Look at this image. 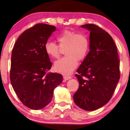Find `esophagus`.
I'll return each mask as SVG.
<instances>
[{
    "instance_id": "1",
    "label": "esophagus",
    "mask_w": 130,
    "mask_h": 130,
    "mask_svg": "<svg viewBox=\"0 0 130 130\" xmlns=\"http://www.w3.org/2000/svg\"><path fill=\"white\" fill-rule=\"evenodd\" d=\"M63 77L65 80H69V79H71V78H72V77H71L70 76H67V75H64Z\"/></svg>"
}]
</instances>
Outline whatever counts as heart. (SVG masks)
Listing matches in <instances>:
<instances>
[{"label":"heart","instance_id":"obj_1","mask_svg":"<svg viewBox=\"0 0 130 130\" xmlns=\"http://www.w3.org/2000/svg\"><path fill=\"white\" fill-rule=\"evenodd\" d=\"M56 39L58 45L53 41H47L44 45V50L48 56L58 59L61 56V49H66V57L56 62L54 68L63 74H70L77 67V60L82 61L88 56L89 41L85 35L70 30H65Z\"/></svg>","mask_w":130,"mask_h":130}]
</instances>
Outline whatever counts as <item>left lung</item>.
Segmentation results:
<instances>
[{
	"instance_id": "obj_1",
	"label": "left lung",
	"mask_w": 130,
	"mask_h": 130,
	"mask_svg": "<svg viewBox=\"0 0 130 130\" xmlns=\"http://www.w3.org/2000/svg\"><path fill=\"white\" fill-rule=\"evenodd\" d=\"M81 27L90 31V51L77 70L79 86L74 102L86 111H93L109 102L120 77V59L112 38L95 24Z\"/></svg>"
}]
</instances>
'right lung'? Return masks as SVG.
Returning a JSON list of instances; mask_svg holds the SVG:
<instances>
[{"mask_svg":"<svg viewBox=\"0 0 130 130\" xmlns=\"http://www.w3.org/2000/svg\"><path fill=\"white\" fill-rule=\"evenodd\" d=\"M56 26L37 24L25 30L12 51L10 79L14 91L25 106L40 109L52 100L54 90L63 76L49 72L52 63L44 45Z\"/></svg>","mask_w":130,"mask_h":130,"instance_id":"add662e5","label":"right lung"}]
</instances>
